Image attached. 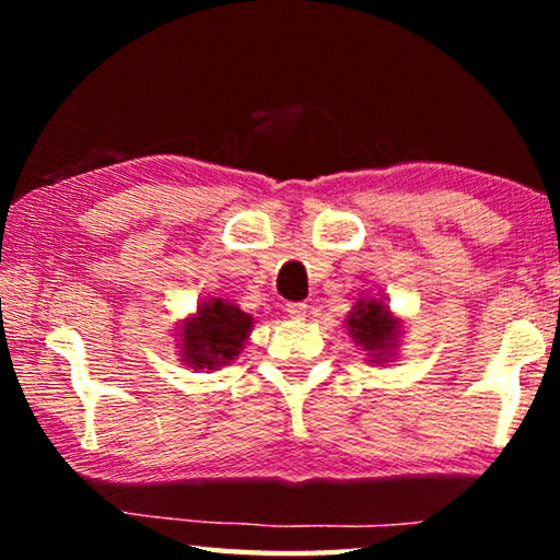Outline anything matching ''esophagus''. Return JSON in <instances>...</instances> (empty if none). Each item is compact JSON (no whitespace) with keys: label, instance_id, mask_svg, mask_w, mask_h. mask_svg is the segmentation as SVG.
Returning <instances> with one entry per match:
<instances>
[{"label":"esophagus","instance_id":"esophagus-1","mask_svg":"<svg viewBox=\"0 0 560 560\" xmlns=\"http://www.w3.org/2000/svg\"><path fill=\"white\" fill-rule=\"evenodd\" d=\"M306 303L303 301H291V303H287V314L291 316V318H296V320H303L306 318Z\"/></svg>","mask_w":560,"mask_h":560}]
</instances>
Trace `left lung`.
I'll return each instance as SVG.
<instances>
[{"label": "left lung", "instance_id": "obj_1", "mask_svg": "<svg viewBox=\"0 0 560 560\" xmlns=\"http://www.w3.org/2000/svg\"><path fill=\"white\" fill-rule=\"evenodd\" d=\"M350 334L365 350H383L390 346L393 336L397 334L395 320L387 316V308L383 303L368 301L358 303V308L348 318Z\"/></svg>", "mask_w": 560, "mask_h": 560}]
</instances>
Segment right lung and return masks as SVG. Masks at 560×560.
Returning a JSON list of instances; mask_svg holds the SVG:
<instances>
[{
    "label": "right lung",
    "mask_w": 560,
    "mask_h": 560,
    "mask_svg": "<svg viewBox=\"0 0 560 560\" xmlns=\"http://www.w3.org/2000/svg\"><path fill=\"white\" fill-rule=\"evenodd\" d=\"M252 316L224 301L205 303L195 320L183 330V353L195 368H217L240 355L242 343L249 336Z\"/></svg>",
    "instance_id": "add662e5"
}]
</instances>
